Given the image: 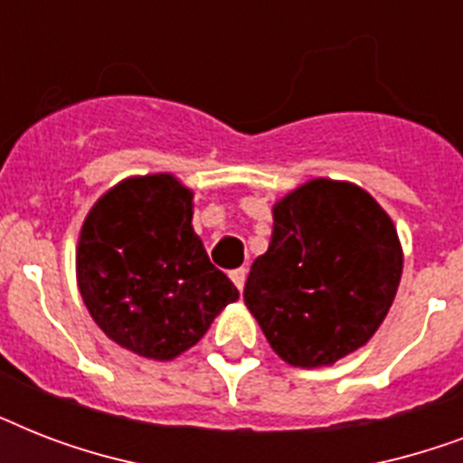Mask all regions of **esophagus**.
Masks as SVG:
<instances>
[{
  "mask_svg": "<svg viewBox=\"0 0 463 463\" xmlns=\"http://www.w3.org/2000/svg\"><path fill=\"white\" fill-rule=\"evenodd\" d=\"M231 281L235 283V288H238V290L245 288V281H247V269H235V271H231Z\"/></svg>",
  "mask_w": 463,
  "mask_h": 463,
  "instance_id": "obj_1",
  "label": "esophagus"
}]
</instances>
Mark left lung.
<instances>
[{
	"label": "left lung",
	"instance_id": "8db88e82",
	"mask_svg": "<svg viewBox=\"0 0 463 463\" xmlns=\"http://www.w3.org/2000/svg\"><path fill=\"white\" fill-rule=\"evenodd\" d=\"M402 271L394 221L373 194L315 177L274 203L271 242L242 298L279 358L324 367L373 338Z\"/></svg>",
	"mask_w": 463,
	"mask_h": 463
}]
</instances>
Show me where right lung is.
<instances>
[{"label": "right lung", "instance_id": "right-lung-1", "mask_svg": "<svg viewBox=\"0 0 463 463\" xmlns=\"http://www.w3.org/2000/svg\"><path fill=\"white\" fill-rule=\"evenodd\" d=\"M192 202L175 175H134L93 203L79 232L83 305L105 336L141 358L182 355L240 298L192 228Z\"/></svg>", "mask_w": 463, "mask_h": 463}]
</instances>
